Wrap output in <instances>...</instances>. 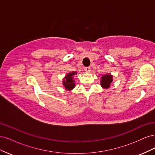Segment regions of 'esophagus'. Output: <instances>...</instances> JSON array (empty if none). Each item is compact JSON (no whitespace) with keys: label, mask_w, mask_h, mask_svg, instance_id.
<instances>
[{"label":"esophagus","mask_w":155,"mask_h":155,"mask_svg":"<svg viewBox=\"0 0 155 155\" xmlns=\"http://www.w3.org/2000/svg\"><path fill=\"white\" fill-rule=\"evenodd\" d=\"M85 71H86L87 72H91V67H85Z\"/></svg>","instance_id":"34e87169"}]
</instances>
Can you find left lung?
<instances>
[{
  "label": "left lung",
  "instance_id": "left-lung-1",
  "mask_svg": "<svg viewBox=\"0 0 155 155\" xmlns=\"http://www.w3.org/2000/svg\"><path fill=\"white\" fill-rule=\"evenodd\" d=\"M112 81V76L109 74H106L102 76L101 79V86L104 88H109Z\"/></svg>",
  "mask_w": 155,
  "mask_h": 155
}]
</instances>
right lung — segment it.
<instances>
[{"label": "right lung", "mask_w": 155, "mask_h": 155, "mask_svg": "<svg viewBox=\"0 0 155 155\" xmlns=\"http://www.w3.org/2000/svg\"><path fill=\"white\" fill-rule=\"evenodd\" d=\"M77 74L76 72H72L68 73L66 75L63 79V85H64V88H66V90L71 91L75 87V83L74 80L73 79V76Z\"/></svg>", "instance_id": "1"}]
</instances>
